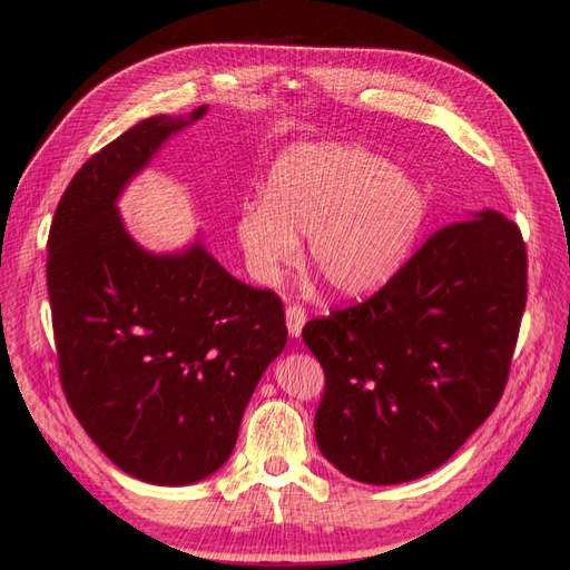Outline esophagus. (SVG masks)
I'll return each instance as SVG.
<instances>
[{"mask_svg":"<svg viewBox=\"0 0 570 570\" xmlns=\"http://www.w3.org/2000/svg\"><path fill=\"white\" fill-rule=\"evenodd\" d=\"M305 320H308V315H305L303 305L291 303L288 308H286V327H288L291 337H301V330L305 325Z\"/></svg>","mask_w":570,"mask_h":570,"instance_id":"esophagus-1","label":"esophagus"}]
</instances>
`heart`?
I'll list each match as a JSON object with an SVG mask.
<instances>
[{
  "mask_svg": "<svg viewBox=\"0 0 570 570\" xmlns=\"http://www.w3.org/2000/svg\"><path fill=\"white\" fill-rule=\"evenodd\" d=\"M426 209L424 189L385 156L358 144H305L276 160L269 193L243 204L236 230L257 279L296 265L298 229L325 282L361 296L400 269Z\"/></svg>",
  "mask_w": 570,
  "mask_h": 570,
  "instance_id": "obj_1",
  "label": "heart"
}]
</instances>
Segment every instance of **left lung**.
<instances>
[{
    "instance_id": "obj_1",
    "label": "left lung",
    "mask_w": 570,
    "mask_h": 570,
    "mask_svg": "<svg viewBox=\"0 0 570 570\" xmlns=\"http://www.w3.org/2000/svg\"><path fill=\"white\" fill-rule=\"evenodd\" d=\"M524 301L522 233L484 209L435 230L371 298L305 323L325 371L320 452L377 487L448 462L503 395Z\"/></svg>"
}]
</instances>
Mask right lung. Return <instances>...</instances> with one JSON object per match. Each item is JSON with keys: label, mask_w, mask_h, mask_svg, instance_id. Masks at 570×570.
<instances>
[{"label": "right lung", "mask_w": 570, "mask_h": 570, "mask_svg": "<svg viewBox=\"0 0 570 570\" xmlns=\"http://www.w3.org/2000/svg\"><path fill=\"white\" fill-rule=\"evenodd\" d=\"M141 120L71 178L48 236V294L71 412L110 462L158 487L214 474L284 352L282 298L230 276L199 240L149 253L118 214L127 183L204 118Z\"/></svg>", "instance_id": "right-lung-1"}]
</instances>
